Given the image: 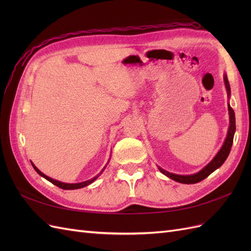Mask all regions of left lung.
Masks as SVG:
<instances>
[{"label": "left lung", "instance_id": "left-lung-1", "mask_svg": "<svg viewBox=\"0 0 251 251\" xmlns=\"http://www.w3.org/2000/svg\"><path fill=\"white\" fill-rule=\"evenodd\" d=\"M224 78V83H225V88L227 91V97L228 100L230 98V86L228 82V78H227V75H223ZM228 114H229V126H228V131H227V136L224 140V143L222 148L220 149V151L217 153V155L214 157V159L207 164L205 165L204 168L199 171L196 174L192 175H177V174H173L168 171H165L161 169L160 166H158L159 171H160L163 175H165L166 177H169L170 179L177 181L179 183H184V184H194V183H198V182L204 180L206 177H208L211 173H214L216 170H218L220 166H221L225 160L228 157L231 146L233 142V136L235 132V116H234V112L232 108L230 107V104L228 102Z\"/></svg>", "mask_w": 251, "mask_h": 251}]
</instances>
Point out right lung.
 <instances>
[{
	"label": "right lung",
	"instance_id": "obj_1",
	"mask_svg": "<svg viewBox=\"0 0 251 251\" xmlns=\"http://www.w3.org/2000/svg\"><path fill=\"white\" fill-rule=\"evenodd\" d=\"M111 159V158H110ZM110 159H109V161H110ZM109 161H108V163H109ZM107 163V164H108ZM31 164H32V166H33V169L35 170V172L40 175V176H42L43 178H45L46 180H48L49 182H51L52 184H54V185H56V186H58V187H60V188H63V189H77V188H81V187H85V186H88L89 184H91L92 183V182H94L98 177L100 176V175L102 174V172L105 170V168H107V164H105V166L104 168L101 170V172L97 175V176H95V177H93L92 179H90V180H87V181H83V182H79V183H65V182H60V181H57V180H55V179H52V178H50V177H48V176H46V175H45L44 173H42L39 169L36 168V166L31 162Z\"/></svg>",
	"mask_w": 251,
	"mask_h": 251
}]
</instances>
